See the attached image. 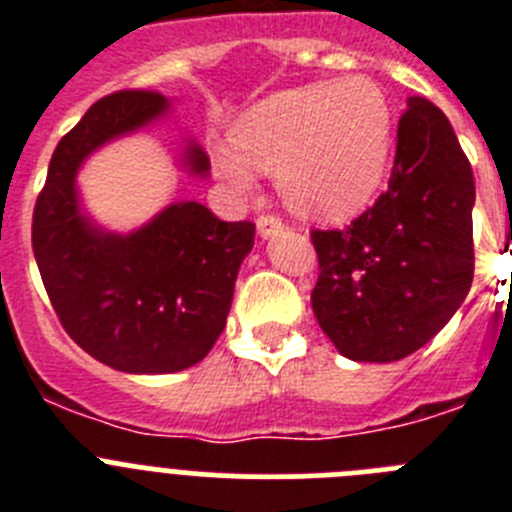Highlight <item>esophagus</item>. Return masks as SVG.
<instances>
[{"label":"esophagus","mask_w":512,"mask_h":512,"mask_svg":"<svg viewBox=\"0 0 512 512\" xmlns=\"http://www.w3.org/2000/svg\"><path fill=\"white\" fill-rule=\"evenodd\" d=\"M256 228H259L261 238H271V235L282 233L284 223L279 215H271V212H266V215H259V220H256Z\"/></svg>","instance_id":"1"}]
</instances>
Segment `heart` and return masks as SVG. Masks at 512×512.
<instances>
[{"label":"heart","mask_w":512,"mask_h":512,"mask_svg":"<svg viewBox=\"0 0 512 512\" xmlns=\"http://www.w3.org/2000/svg\"><path fill=\"white\" fill-rule=\"evenodd\" d=\"M233 153L215 151L212 169L235 189L251 169L277 174L279 194L300 215L341 223L372 202L395 148L387 92L369 76H343L271 94L230 128Z\"/></svg>","instance_id":"b5f03b06"}]
</instances>
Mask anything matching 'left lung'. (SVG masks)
Masks as SVG:
<instances>
[{
    "instance_id": "left-lung-1",
    "label": "left lung",
    "mask_w": 512,
    "mask_h": 512,
    "mask_svg": "<svg viewBox=\"0 0 512 512\" xmlns=\"http://www.w3.org/2000/svg\"><path fill=\"white\" fill-rule=\"evenodd\" d=\"M474 176L449 117L410 97L387 192L343 230H312V312L354 361H397L431 341L474 277Z\"/></svg>"
}]
</instances>
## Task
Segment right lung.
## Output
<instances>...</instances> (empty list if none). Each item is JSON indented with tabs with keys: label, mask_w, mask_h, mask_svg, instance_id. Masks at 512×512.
I'll use <instances>...</instances> for the list:
<instances>
[{
	"label": "right lung",
	"mask_w": 512,
	"mask_h": 512,
	"mask_svg": "<svg viewBox=\"0 0 512 512\" xmlns=\"http://www.w3.org/2000/svg\"><path fill=\"white\" fill-rule=\"evenodd\" d=\"M166 107L151 89L94 102L58 140L33 212V253L58 320L89 356L130 374L182 372L210 354L256 233L251 220L225 223L197 202L166 207L130 235L102 233L81 215V161ZM187 164L210 169L200 146H189Z\"/></svg>",
	"instance_id": "obj_1"
}]
</instances>
